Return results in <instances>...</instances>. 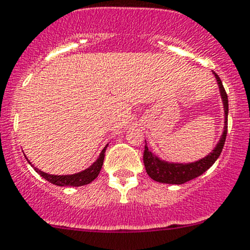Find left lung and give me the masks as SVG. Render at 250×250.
I'll use <instances>...</instances> for the list:
<instances>
[{"instance_id": "1", "label": "left lung", "mask_w": 250, "mask_h": 250, "mask_svg": "<svg viewBox=\"0 0 250 250\" xmlns=\"http://www.w3.org/2000/svg\"><path fill=\"white\" fill-rule=\"evenodd\" d=\"M215 79H217L218 86H219L220 96H222L223 106H224V130H223L222 136L218 141L217 146L214 147L211 153L207 154L204 158L196 160L193 163H169L167 160L158 158L156 154L152 153L145 145V151H144V164L147 175L152 180L157 181L160 183H167V185H183L193 178L199 177L205 171L209 169L214 164L215 160L220 156L224 147L225 139H227L228 133V112H229V102H228V94L224 90L222 80L213 72ZM146 143V140H145Z\"/></svg>"}]
</instances>
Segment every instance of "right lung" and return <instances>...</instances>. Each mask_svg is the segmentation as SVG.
I'll use <instances>...</instances> for the list:
<instances>
[{
	"instance_id": "add662e5",
	"label": "right lung",
	"mask_w": 250,
	"mask_h": 250,
	"mask_svg": "<svg viewBox=\"0 0 250 250\" xmlns=\"http://www.w3.org/2000/svg\"><path fill=\"white\" fill-rule=\"evenodd\" d=\"M106 147L107 145L102 149L98 159H97L90 167H87V169H85L81 172L73 173V175H50V173H46L42 171V170H39L38 167H35L30 160L27 158L26 159H27V162L35 167L36 172H38L42 177L45 178L46 181H49V182L52 183V185L60 186V187H64V186H69V187H80V186H85V185H88V183H91L92 181L96 180L97 176L99 175V172H101L102 170V167H103Z\"/></svg>"
}]
</instances>
